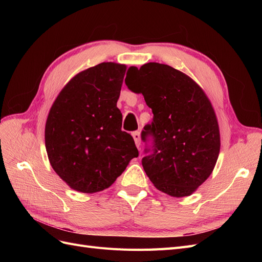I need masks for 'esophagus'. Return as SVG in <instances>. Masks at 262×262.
Returning <instances> with one entry per match:
<instances>
[{
  "instance_id": "1",
  "label": "esophagus",
  "mask_w": 262,
  "mask_h": 262,
  "mask_svg": "<svg viewBox=\"0 0 262 262\" xmlns=\"http://www.w3.org/2000/svg\"><path fill=\"white\" fill-rule=\"evenodd\" d=\"M132 137L134 139V142H136L137 147L140 149V146H141V134H140V132L139 131L133 132L132 133Z\"/></svg>"
}]
</instances>
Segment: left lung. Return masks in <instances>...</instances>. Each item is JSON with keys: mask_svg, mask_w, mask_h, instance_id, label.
Returning <instances> with one entry per match:
<instances>
[{"mask_svg": "<svg viewBox=\"0 0 262 262\" xmlns=\"http://www.w3.org/2000/svg\"><path fill=\"white\" fill-rule=\"evenodd\" d=\"M125 84L143 95L154 115L142 132L143 141L147 134L154 137L153 153L142 160L147 177L166 194H192L212 173L221 147L207 94L187 74L156 62L131 67Z\"/></svg>", "mask_w": 262, "mask_h": 262, "instance_id": "obj_1", "label": "left lung"}]
</instances>
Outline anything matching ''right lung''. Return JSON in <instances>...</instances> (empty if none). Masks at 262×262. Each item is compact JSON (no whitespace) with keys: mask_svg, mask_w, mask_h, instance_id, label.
<instances>
[{"mask_svg":"<svg viewBox=\"0 0 262 262\" xmlns=\"http://www.w3.org/2000/svg\"><path fill=\"white\" fill-rule=\"evenodd\" d=\"M126 66L102 62L63 87L46 121L45 142L53 170L76 191L112 186L139 150L121 130L117 107Z\"/></svg>","mask_w":262,"mask_h":262,"instance_id":"right-lung-1","label":"right lung"}]
</instances>
